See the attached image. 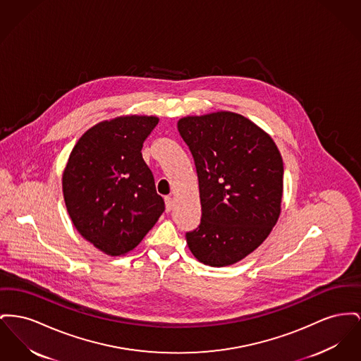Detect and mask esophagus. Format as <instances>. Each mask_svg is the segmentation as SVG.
<instances>
[{"mask_svg": "<svg viewBox=\"0 0 361 361\" xmlns=\"http://www.w3.org/2000/svg\"><path fill=\"white\" fill-rule=\"evenodd\" d=\"M165 204H166V212H170L173 207V199L170 196L165 197Z\"/></svg>", "mask_w": 361, "mask_h": 361, "instance_id": "1", "label": "esophagus"}]
</instances>
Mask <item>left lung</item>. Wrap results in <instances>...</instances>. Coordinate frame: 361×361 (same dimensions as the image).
<instances>
[{
  "mask_svg": "<svg viewBox=\"0 0 361 361\" xmlns=\"http://www.w3.org/2000/svg\"><path fill=\"white\" fill-rule=\"evenodd\" d=\"M193 157L202 218L187 232L193 256L224 267L255 251L281 212L283 164L273 139L248 118L218 111L177 124Z\"/></svg>",
  "mask_w": 361,
  "mask_h": 361,
  "instance_id": "1",
  "label": "left lung"
}]
</instances>
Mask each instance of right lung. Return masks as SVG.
I'll return each instance as SVG.
<instances>
[{"instance_id":"obj_1","label":"right lung","mask_w":361,"mask_h":361,"mask_svg":"<svg viewBox=\"0 0 361 361\" xmlns=\"http://www.w3.org/2000/svg\"><path fill=\"white\" fill-rule=\"evenodd\" d=\"M158 118L128 116L88 129L72 149L63 191L78 232L105 254L133 250L165 212L142 157Z\"/></svg>"}]
</instances>
